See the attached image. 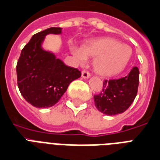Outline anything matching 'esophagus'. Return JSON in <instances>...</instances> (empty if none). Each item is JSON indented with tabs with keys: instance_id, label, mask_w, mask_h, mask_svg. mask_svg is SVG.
<instances>
[{
	"instance_id": "1",
	"label": "esophagus",
	"mask_w": 160,
	"mask_h": 160,
	"mask_svg": "<svg viewBox=\"0 0 160 160\" xmlns=\"http://www.w3.org/2000/svg\"><path fill=\"white\" fill-rule=\"evenodd\" d=\"M90 77V73L88 72V71L83 70L82 72V78H88Z\"/></svg>"
}]
</instances>
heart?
<instances>
[{
  "mask_svg": "<svg viewBox=\"0 0 160 160\" xmlns=\"http://www.w3.org/2000/svg\"><path fill=\"white\" fill-rule=\"evenodd\" d=\"M77 60L83 62L87 56H95L93 69L104 77H110L121 72L130 61L132 50L127 44L110 38L91 40L84 44L80 50H74Z\"/></svg>",
  "mask_w": 160,
  "mask_h": 160,
  "instance_id": "heart-1",
  "label": "heart"
}]
</instances>
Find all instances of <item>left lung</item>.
<instances>
[{
	"mask_svg": "<svg viewBox=\"0 0 160 160\" xmlns=\"http://www.w3.org/2000/svg\"><path fill=\"white\" fill-rule=\"evenodd\" d=\"M138 83L139 70L137 67L124 78L104 80L101 92L93 96L96 108L107 116L123 113L134 101Z\"/></svg>",
	"mask_w": 160,
	"mask_h": 160,
	"instance_id": "obj_1",
	"label": "left lung"
}]
</instances>
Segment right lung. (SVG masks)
<instances>
[{"mask_svg": "<svg viewBox=\"0 0 160 160\" xmlns=\"http://www.w3.org/2000/svg\"><path fill=\"white\" fill-rule=\"evenodd\" d=\"M61 33V28L54 27L33 34L22 50L18 61L19 91L26 101L34 107L55 105L71 82L81 77V72L77 68L65 65L53 53L42 49L45 35Z\"/></svg>", "mask_w": 160, "mask_h": 160, "instance_id": "add662e5", "label": "right lung"}]
</instances>
